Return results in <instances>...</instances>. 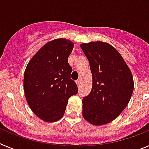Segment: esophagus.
<instances>
[{"instance_id":"obj_1","label":"esophagus","mask_w":149,"mask_h":149,"mask_svg":"<svg viewBox=\"0 0 149 149\" xmlns=\"http://www.w3.org/2000/svg\"><path fill=\"white\" fill-rule=\"evenodd\" d=\"M76 83H77V86H80V84H81V80H80V79H77V81H76Z\"/></svg>"}]
</instances>
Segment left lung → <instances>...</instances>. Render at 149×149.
Returning <instances> with one entry per match:
<instances>
[{
	"mask_svg": "<svg viewBox=\"0 0 149 149\" xmlns=\"http://www.w3.org/2000/svg\"><path fill=\"white\" fill-rule=\"evenodd\" d=\"M80 48L90 63L93 86L83 98V117L96 126L118 118L127 107L134 90L132 72L112 45L101 41L83 43Z\"/></svg>",
	"mask_w": 149,
	"mask_h": 149,
	"instance_id": "left-lung-1",
	"label": "left lung"
}]
</instances>
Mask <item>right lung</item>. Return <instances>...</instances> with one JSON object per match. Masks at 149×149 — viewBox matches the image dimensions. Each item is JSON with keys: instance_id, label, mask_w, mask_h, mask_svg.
Returning a JSON list of instances; mask_svg holds the SVG:
<instances>
[{"instance_id": "1", "label": "right lung", "mask_w": 149, "mask_h": 149, "mask_svg": "<svg viewBox=\"0 0 149 149\" xmlns=\"http://www.w3.org/2000/svg\"><path fill=\"white\" fill-rule=\"evenodd\" d=\"M74 43L57 38L43 45L30 59L24 74L27 103L36 116L45 122L63 118L68 99L78 93L70 78L72 67L68 57Z\"/></svg>"}]
</instances>
